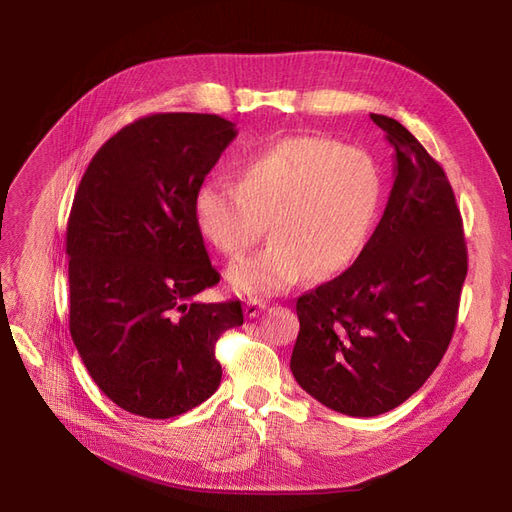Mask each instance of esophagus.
I'll return each instance as SVG.
<instances>
[{
	"label": "esophagus",
	"instance_id": "1",
	"mask_svg": "<svg viewBox=\"0 0 512 512\" xmlns=\"http://www.w3.org/2000/svg\"><path fill=\"white\" fill-rule=\"evenodd\" d=\"M265 309H267V301L250 297V299H247V305H245V316L256 318L260 312H265Z\"/></svg>",
	"mask_w": 512,
	"mask_h": 512
}]
</instances>
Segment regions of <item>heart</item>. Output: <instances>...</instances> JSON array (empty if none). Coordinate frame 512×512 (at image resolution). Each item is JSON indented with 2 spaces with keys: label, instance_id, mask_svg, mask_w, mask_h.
Segmentation results:
<instances>
[{
  "label": "heart",
  "instance_id": "1",
  "mask_svg": "<svg viewBox=\"0 0 512 512\" xmlns=\"http://www.w3.org/2000/svg\"><path fill=\"white\" fill-rule=\"evenodd\" d=\"M382 203V175L363 149L320 134H294L250 153L237 183L207 179L194 194V224L215 250L243 256L262 232L265 250L230 267L247 294H277L309 271L331 277L361 254Z\"/></svg>",
  "mask_w": 512,
  "mask_h": 512
}]
</instances>
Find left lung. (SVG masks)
Wrapping results in <instances>:
<instances>
[{"instance_id":"obj_1","label":"left lung","mask_w":512,"mask_h":512,"mask_svg":"<svg viewBox=\"0 0 512 512\" xmlns=\"http://www.w3.org/2000/svg\"><path fill=\"white\" fill-rule=\"evenodd\" d=\"M395 147V183L354 265L297 299L294 378L348 416H378L416 393L457 324L468 275L463 222L444 168L399 121L371 115Z\"/></svg>"}]
</instances>
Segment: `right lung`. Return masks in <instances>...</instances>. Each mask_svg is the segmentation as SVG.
<instances>
[{"mask_svg": "<svg viewBox=\"0 0 512 512\" xmlns=\"http://www.w3.org/2000/svg\"><path fill=\"white\" fill-rule=\"evenodd\" d=\"M237 136L220 115L156 113L98 149L66 230L70 335L126 412L170 418L222 380L215 342L241 327V301L196 303L220 282L194 224V194Z\"/></svg>", "mask_w": 512, "mask_h": 512, "instance_id": "obj_1", "label": "right lung"}]
</instances>
